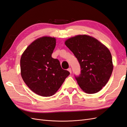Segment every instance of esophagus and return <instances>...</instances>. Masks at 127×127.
<instances>
[{"label":"esophagus","mask_w":127,"mask_h":127,"mask_svg":"<svg viewBox=\"0 0 127 127\" xmlns=\"http://www.w3.org/2000/svg\"><path fill=\"white\" fill-rule=\"evenodd\" d=\"M68 70L69 71V72L70 73V74H71V68H69L68 69Z\"/></svg>","instance_id":"obj_1"}]
</instances>
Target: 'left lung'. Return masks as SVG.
I'll return each mask as SVG.
<instances>
[{"instance_id": "obj_1", "label": "left lung", "mask_w": 127, "mask_h": 127, "mask_svg": "<svg viewBox=\"0 0 127 127\" xmlns=\"http://www.w3.org/2000/svg\"><path fill=\"white\" fill-rule=\"evenodd\" d=\"M65 44L74 53L80 66V74L75 77L86 93L99 92L108 82L113 71L109 50L95 38L79 35L68 39Z\"/></svg>"}]
</instances>
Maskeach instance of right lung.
<instances>
[{"label":"right lung","mask_w":127,"mask_h":127,"mask_svg":"<svg viewBox=\"0 0 127 127\" xmlns=\"http://www.w3.org/2000/svg\"><path fill=\"white\" fill-rule=\"evenodd\" d=\"M56 44L54 37L44 36L31 44L22 55L21 76L31 90L42 96L56 93L70 72L61 68L51 55Z\"/></svg>","instance_id":"1"}]
</instances>
